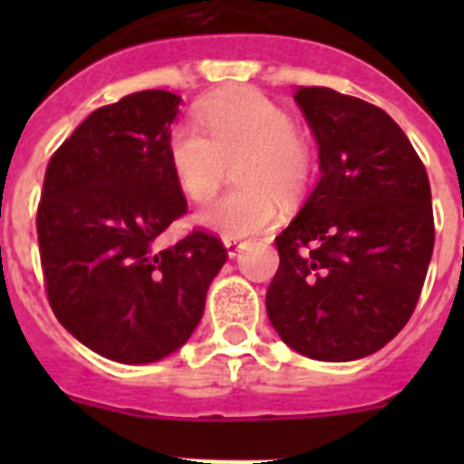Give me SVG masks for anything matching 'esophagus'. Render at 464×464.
Listing matches in <instances>:
<instances>
[{"label": "esophagus", "instance_id": "1", "mask_svg": "<svg viewBox=\"0 0 464 464\" xmlns=\"http://www.w3.org/2000/svg\"><path fill=\"white\" fill-rule=\"evenodd\" d=\"M225 248H227V256L229 257H235L237 253H239L241 248H244V241H239V239H225Z\"/></svg>", "mask_w": 464, "mask_h": 464}]
</instances>
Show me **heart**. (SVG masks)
<instances>
[{
    "label": "heart",
    "instance_id": "heart-1",
    "mask_svg": "<svg viewBox=\"0 0 464 464\" xmlns=\"http://www.w3.org/2000/svg\"><path fill=\"white\" fill-rule=\"evenodd\" d=\"M199 132L179 125L169 134V162L188 199L208 202L227 167L239 162L241 190L204 208L197 223L225 239H244L278 220V199L304 190L314 174V155L293 127L288 111L256 90L220 94L197 111Z\"/></svg>",
    "mask_w": 464,
    "mask_h": 464
}]
</instances>
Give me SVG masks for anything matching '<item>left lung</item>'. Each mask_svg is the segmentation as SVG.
I'll list each match as a JSON object with an SVG mask.
<instances>
[{"instance_id": "left-lung-1", "label": "left lung", "mask_w": 464, "mask_h": 464, "mask_svg": "<svg viewBox=\"0 0 464 464\" xmlns=\"http://www.w3.org/2000/svg\"><path fill=\"white\" fill-rule=\"evenodd\" d=\"M321 181L276 237L267 314L297 353L346 362L407 325L434 248L425 165L383 109L332 88H299Z\"/></svg>"}]
</instances>
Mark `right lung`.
<instances>
[{
    "label": "right lung",
    "mask_w": 464,
    "mask_h": 464,
    "mask_svg": "<svg viewBox=\"0 0 464 464\" xmlns=\"http://www.w3.org/2000/svg\"><path fill=\"white\" fill-rule=\"evenodd\" d=\"M181 97L141 90L94 109L53 153L36 208L55 318L94 353L155 362L183 346L227 260L211 232L155 241L188 211L169 162Z\"/></svg>",
    "instance_id": "obj_1"
}]
</instances>
